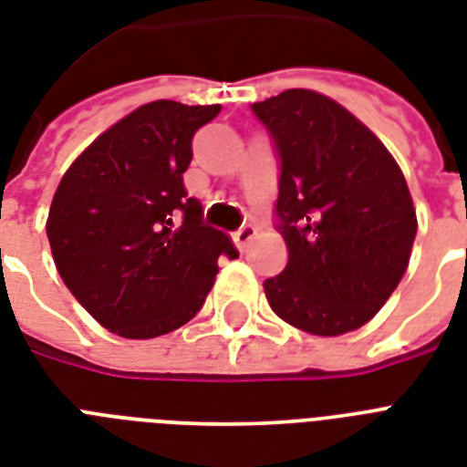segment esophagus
Listing matches in <instances>:
<instances>
[{
	"label": "esophagus",
	"mask_w": 467,
	"mask_h": 467,
	"mask_svg": "<svg viewBox=\"0 0 467 467\" xmlns=\"http://www.w3.org/2000/svg\"><path fill=\"white\" fill-rule=\"evenodd\" d=\"M254 234H256L254 225H242L240 230H234L233 233V242L237 244V249H240V252H244V247H247L249 242L254 240Z\"/></svg>",
	"instance_id": "esophagus-1"
}]
</instances>
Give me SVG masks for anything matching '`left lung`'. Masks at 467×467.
Segmentation results:
<instances>
[{"mask_svg":"<svg viewBox=\"0 0 467 467\" xmlns=\"http://www.w3.org/2000/svg\"><path fill=\"white\" fill-rule=\"evenodd\" d=\"M276 150V227L288 264L264 281L288 325L337 337L366 325L405 276L417 213L398 161L351 113L310 89L252 104Z\"/></svg>","mask_w":467,"mask_h":467,"instance_id":"8db88e82","label":"left lung"}]
</instances>
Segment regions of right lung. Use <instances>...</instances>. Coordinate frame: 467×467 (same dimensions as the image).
Listing matches in <instances>:
<instances>
[{
    "label": "right lung",
    "instance_id": "right-lung-1",
    "mask_svg": "<svg viewBox=\"0 0 467 467\" xmlns=\"http://www.w3.org/2000/svg\"><path fill=\"white\" fill-rule=\"evenodd\" d=\"M220 104L152 101L99 135L65 171L47 215L62 281L109 332L152 339L205 303L218 256H237L183 189L201 126Z\"/></svg>",
    "mask_w": 467,
    "mask_h": 467
}]
</instances>
